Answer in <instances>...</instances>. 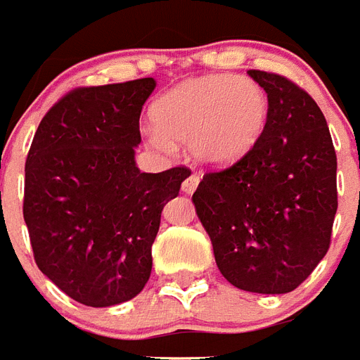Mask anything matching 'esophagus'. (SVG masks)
<instances>
[{"label":"esophagus","instance_id":"obj_1","mask_svg":"<svg viewBox=\"0 0 360 360\" xmlns=\"http://www.w3.org/2000/svg\"><path fill=\"white\" fill-rule=\"evenodd\" d=\"M198 182H200V178H198V174H189L188 178H186V180H184V184H182V191L184 193H193L195 189H197V186H198Z\"/></svg>","mask_w":360,"mask_h":360}]
</instances>
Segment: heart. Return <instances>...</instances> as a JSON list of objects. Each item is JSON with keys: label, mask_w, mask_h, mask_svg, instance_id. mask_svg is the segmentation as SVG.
I'll return each mask as SVG.
<instances>
[{"label": "heart", "mask_w": 360, "mask_h": 360, "mask_svg": "<svg viewBox=\"0 0 360 360\" xmlns=\"http://www.w3.org/2000/svg\"><path fill=\"white\" fill-rule=\"evenodd\" d=\"M267 117L269 100L257 82L230 74L197 77L158 100L148 143L169 150L171 143L188 141L198 162L225 165L257 145Z\"/></svg>", "instance_id": "heart-1"}]
</instances>
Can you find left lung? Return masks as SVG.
Returning <instances> with one entry per match:
<instances>
[{
  "mask_svg": "<svg viewBox=\"0 0 360 360\" xmlns=\"http://www.w3.org/2000/svg\"><path fill=\"white\" fill-rule=\"evenodd\" d=\"M269 100L258 143L234 165L206 172L193 204L223 277L255 294L295 290L330 245L336 152L307 91L273 72H247Z\"/></svg>",
  "mask_w": 360,
  "mask_h": 360,
  "instance_id": "left-lung-1",
  "label": "left lung"
}]
</instances>
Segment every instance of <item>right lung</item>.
<instances>
[{
    "instance_id": "1",
    "label": "right lung",
    "mask_w": 360,
    "mask_h": 360,
    "mask_svg": "<svg viewBox=\"0 0 360 360\" xmlns=\"http://www.w3.org/2000/svg\"><path fill=\"white\" fill-rule=\"evenodd\" d=\"M152 77L65 94L40 120L25 160L24 219L37 266L68 297L113 307L145 288L162 212L188 167L141 172Z\"/></svg>"
}]
</instances>
